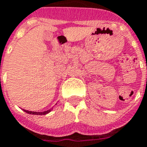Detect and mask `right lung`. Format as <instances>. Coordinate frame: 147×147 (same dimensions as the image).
Wrapping results in <instances>:
<instances>
[{"label": "right lung", "instance_id": "1", "mask_svg": "<svg viewBox=\"0 0 147 147\" xmlns=\"http://www.w3.org/2000/svg\"><path fill=\"white\" fill-rule=\"evenodd\" d=\"M53 107H51V109H49V110H45V111H42V112H37V111H29V110H23V109H22V110H23L24 112H26V113H29V114H34V115H45V114H47V113H50L51 110H52V109H53Z\"/></svg>", "mask_w": 147, "mask_h": 147}]
</instances>
